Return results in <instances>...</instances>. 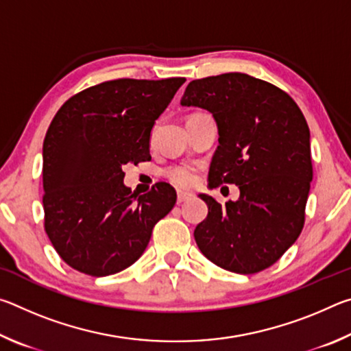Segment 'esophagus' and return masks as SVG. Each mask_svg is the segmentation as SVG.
Segmentation results:
<instances>
[{"label": "esophagus", "mask_w": 351, "mask_h": 351, "mask_svg": "<svg viewBox=\"0 0 351 351\" xmlns=\"http://www.w3.org/2000/svg\"><path fill=\"white\" fill-rule=\"evenodd\" d=\"M192 197H193V195L190 192H178V203L181 204V203H184V201H187Z\"/></svg>", "instance_id": "esophagus-1"}]
</instances>
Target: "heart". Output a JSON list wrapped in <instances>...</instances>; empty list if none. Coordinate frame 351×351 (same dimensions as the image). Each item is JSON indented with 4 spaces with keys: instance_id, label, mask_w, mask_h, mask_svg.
<instances>
[{
    "instance_id": "b5f03b06",
    "label": "heart",
    "mask_w": 351,
    "mask_h": 351,
    "mask_svg": "<svg viewBox=\"0 0 351 351\" xmlns=\"http://www.w3.org/2000/svg\"><path fill=\"white\" fill-rule=\"evenodd\" d=\"M167 176L178 187H190L197 181V170L190 165H178L167 171Z\"/></svg>"
}]
</instances>
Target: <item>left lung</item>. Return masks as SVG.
<instances>
[{
    "label": "left lung",
    "mask_w": 351,
    "mask_h": 351,
    "mask_svg": "<svg viewBox=\"0 0 351 351\" xmlns=\"http://www.w3.org/2000/svg\"><path fill=\"white\" fill-rule=\"evenodd\" d=\"M181 105L207 110L217 122L210 186L240 189V198L224 206L199 195L209 207L193 234L199 251L237 274L269 268L304 228L313 181L304 114L280 88L241 73L190 82Z\"/></svg>",
    "instance_id": "1"
}]
</instances>
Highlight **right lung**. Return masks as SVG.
<instances>
[{
	"instance_id": "1",
	"label": "right lung",
	"mask_w": 351,
	"mask_h": 351,
	"mask_svg": "<svg viewBox=\"0 0 351 351\" xmlns=\"http://www.w3.org/2000/svg\"><path fill=\"white\" fill-rule=\"evenodd\" d=\"M184 82H104L66 100L52 119L43 142L45 229L71 268L94 277L128 268L173 209V187L158 182L136 197L122 167L152 159L154 122Z\"/></svg>"
}]
</instances>
